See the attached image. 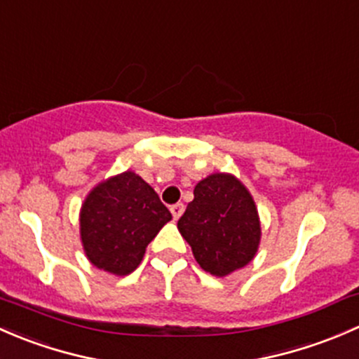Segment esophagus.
<instances>
[{
    "label": "esophagus",
    "mask_w": 359,
    "mask_h": 359,
    "mask_svg": "<svg viewBox=\"0 0 359 359\" xmlns=\"http://www.w3.org/2000/svg\"><path fill=\"white\" fill-rule=\"evenodd\" d=\"M183 210H184V205L181 204V202H178V204H175V205H171V214H172V217H175V219H180V216L183 214Z\"/></svg>",
    "instance_id": "esophagus-1"
}]
</instances>
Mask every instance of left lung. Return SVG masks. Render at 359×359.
<instances>
[{
  "label": "left lung",
  "mask_w": 359,
  "mask_h": 359,
  "mask_svg": "<svg viewBox=\"0 0 359 359\" xmlns=\"http://www.w3.org/2000/svg\"><path fill=\"white\" fill-rule=\"evenodd\" d=\"M178 230L201 268L214 276H226L249 264L261 240L252 197L235 176L221 172L197 183Z\"/></svg>",
  "instance_id": "8db88e82"
}]
</instances>
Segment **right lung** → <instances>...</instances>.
Masks as SVG:
<instances>
[{
  "label": "right lung",
  "mask_w": 359,
  "mask_h": 359,
  "mask_svg": "<svg viewBox=\"0 0 359 359\" xmlns=\"http://www.w3.org/2000/svg\"><path fill=\"white\" fill-rule=\"evenodd\" d=\"M171 212L154 188L135 172L103 181L81 209V240L91 264L114 275L135 271L147 245Z\"/></svg>",
  "instance_id": "right-lung-1"
}]
</instances>
